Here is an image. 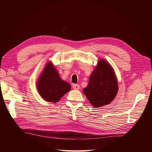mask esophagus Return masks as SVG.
I'll list each match as a JSON object with an SVG mask.
<instances>
[{
  "label": "esophagus",
  "instance_id": "esophagus-1",
  "mask_svg": "<svg viewBox=\"0 0 152 152\" xmlns=\"http://www.w3.org/2000/svg\"><path fill=\"white\" fill-rule=\"evenodd\" d=\"M73 88L75 90H79V88H80V86H79V84H73Z\"/></svg>",
  "mask_w": 152,
  "mask_h": 152
}]
</instances>
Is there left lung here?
I'll use <instances>...</instances> for the list:
<instances>
[{
  "instance_id": "left-lung-1",
  "label": "left lung",
  "mask_w": 152,
  "mask_h": 152,
  "mask_svg": "<svg viewBox=\"0 0 152 152\" xmlns=\"http://www.w3.org/2000/svg\"><path fill=\"white\" fill-rule=\"evenodd\" d=\"M118 80L114 69L105 59L98 60L90 75L83 93L95 108L104 106L112 102L118 92Z\"/></svg>"
}]
</instances>
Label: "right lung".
Instances as JSON below:
<instances>
[{
	"mask_svg": "<svg viewBox=\"0 0 152 152\" xmlns=\"http://www.w3.org/2000/svg\"><path fill=\"white\" fill-rule=\"evenodd\" d=\"M41 97L46 102L57 103L71 88V85L61 79L52 61L45 64L36 83Z\"/></svg>",
	"mask_w": 152,
	"mask_h": 152,
	"instance_id": "1",
	"label": "right lung"
}]
</instances>
